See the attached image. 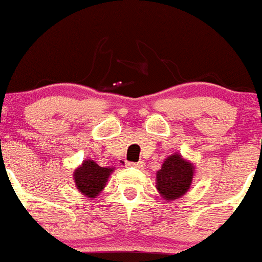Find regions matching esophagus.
<instances>
[{"instance_id":"1","label":"esophagus","mask_w":262,"mask_h":262,"mask_svg":"<svg viewBox=\"0 0 262 262\" xmlns=\"http://www.w3.org/2000/svg\"><path fill=\"white\" fill-rule=\"evenodd\" d=\"M142 165L141 162H137V163H128V167H135V168H140Z\"/></svg>"}]
</instances>
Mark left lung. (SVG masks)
<instances>
[{"mask_svg": "<svg viewBox=\"0 0 262 262\" xmlns=\"http://www.w3.org/2000/svg\"><path fill=\"white\" fill-rule=\"evenodd\" d=\"M195 167L180 154H172L157 172V190L165 200H177L192 183Z\"/></svg>", "mask_w": 262, "mask_h": 262, "instance_id": "obj_1", "label": "left lung"}]
</instances>
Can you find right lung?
<instances>
[{"label":"right lung","mask_w":262,"mask_h":262,"mask_svg":"<svg viewBox=\"0 0 262 262\" xmlns=\"http://www.w3.org/2000/svg\"><path fill=\"white\" fill-rule=\"evenodd\" d=\"M115 168H104L98 165L94 160L86 159L74 172V181L77 190L84 196L94 199L105 187L111 173Z\"/></svg>","instance_id":"1"}]
</instances>
